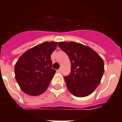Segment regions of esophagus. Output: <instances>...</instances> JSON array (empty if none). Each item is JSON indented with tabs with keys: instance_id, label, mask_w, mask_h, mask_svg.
<instances>
[{
	"instance_id": "1",
	"label": "esophagus",
	"mask_w": 122,
	"mask_h": 122,
	"mask_svg": "<svg viewBox=\"0 0 122 122\" xmlns=\"http://www.w3.org/2000/svg\"><path fill=\"white\" fill-rule=\"evenodd\" d=\"M61 71H62V70H61V69H58L57 71L58 72H61Z\"/></svg>"
}]
</instances>
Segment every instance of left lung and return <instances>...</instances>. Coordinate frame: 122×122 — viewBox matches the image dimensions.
Listing matches in <instances>:
<instances>
[{"label":"left lung","instance_id":"8db88e82","mask_svg":"<svg viewBox=\"0 0 122 122\" xmlns=\"http://www.w3.org/2000/svg\"><path fill=\"white\" fill-rule=\"evenodd\" d=\"M58 46L68 55L71 73L64 77L67 89L78 97L92 93L101 82L105 71L104 62L93 49L75 42H60Z\"/></svg>","mask_w":122,"mask_h":122}]
</instances>
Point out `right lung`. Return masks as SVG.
Segmentation results:
<instances>
[{"instance_id":"obj_1","label":"right lung","mask_w":122,"mask_h":122,"mask_svg":"<svg viewBox=\"0 0 122 122\" xmlns=\"http://www.w3.org/2000/svg\"><path fill=\"white\" fill-rule=\"evenodd\" d=\"M56 42H45L26 51L15 65V77L26 94L37 96L47 90L56 73L51 68V55Z\"/></svg>"}]
</instances>
